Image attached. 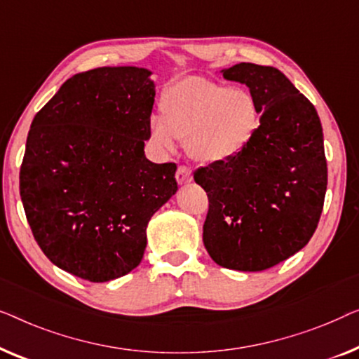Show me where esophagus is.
<instances>
[{
	"instance_id": "obj_1",
	"label": "esophagus",
	"mask_w": 359,
	"mask_h": 359,
	"mask_svg": "<svg viewBox=\"0 0 359 359\" xmlns=\"http://www.w3.org/2000/svg\"><path fill=\"white\" fill-rule=\"evenodd\" d=\"M175 179H177L179 184H189L194 179V174H191L190 168H187V165H179L177 172H175Z\"/></svg>"
}]
</instances>
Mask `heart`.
<instances>
[{
    "label": "heart",
    "instance_id": "obj_1",
    "mask_svg": "<svg viewBox=\"0 0 359 359\" xmlns=\"http://www.w3.org/2000/svg\"><path fill=\"white\" fill-rule=\"evenodd\" d=\"M161 114L149 120L153 143L174 151L177 140L195 161L223 164L236 159L260 125L259 104L250 90L205 78H184L164 90Z\"/></svg>",
    "mask_w": 359,
    "mask_h": 359
}]
</instances>
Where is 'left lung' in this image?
I'll return each mask as SVG.
<instances>
[{"mask_svg":"<svg viewBox=\"0 0 359 359\" xmlns=\"http://www.w3.org/2000/svg\"><path fill=\"white\" fill-rule=\"evenodd\" d=\"M223 74L249 88L260 125L236 159L195 170L208 195L203 244L224 269L262 271L301 250L319 224L324 133L314 105L280 69L239 63Z\"/></svg>","mask_w":359,"mask_h":359,"instance_id":"1","label":"left lung"}]
</instances>
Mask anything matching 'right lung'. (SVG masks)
<instances>
[{
  "mask_svg": "<svg viewBox=\"0 0 359 359\" xmlns=\"http://www.w3.org/2000/svg\"><path fill=\"white\" fill-rule=\"evenodd\" d=\"M149 74H74L30 125L19 172L30 231L52 264L83 280L138 266L151 216L177 190V165L151 163L143 151L156 95Z\"/></svg>",
  "mask_w": 359,
  "mask_h": 359,
  "instance_id": "right-lung-1",
  "label": "right lung"
}]
</instances>
